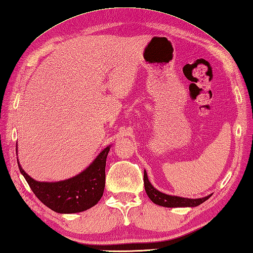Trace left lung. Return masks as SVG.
I'll return each mask as SVG.
<instances>
[{"instance_id": "left-lung-1", "label": "left lung", "mask_w": 253, "mask_h": 253, "mask_svg": "<svg viewBox=\"0 0 253 253\" xmlns=\"http://www.w3.org/2000/svg\"><path fill=\"white\" fill-rule=\"evenodd\" d=\"M144 184H145V190L146 193L155 204L163 207H196L201 205L202 203H204L211 198V194H209L205 198L202 199H187V198H180V196H175V195H169L160 192L155 187L152 186L151 182L148 179V176L146 170H144Z\"/></svg>"}]
</instances>
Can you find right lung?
<instances>
[{"label":"right lung","mask_w":253,"mask_h":253,"mask_svg":"<svg viewBox=\"0 0 253 253\" xmlns=\"http://www.w3.org/2000/svg\"><path fill=\"white\" fill-rule=\"evenodd\" d=\"M112 146L98 153L87 169L72 178L61 181H38L23 170L17 160L20 173L38 199L59 213H75L93 207L101 200L105 188V166Z\"/></svg>","instance_id":"right-lung-1"}]
</instances>
